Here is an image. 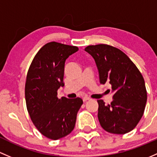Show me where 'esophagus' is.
<instances>
[{
  "mask_svg": "<svg viewBox=\"0 0 157 157\" xmlns=\"http://www.w3.org/2000/svg\"><path fill=\"white\" fill-rule=\"evenodd\" d=\"M90 99V98H88V97H84L83 99H82V100H83L84 102H86V101H89Z\"/></svg>",
  "mask_w": 157,
  "mask_h": 157,
  "instance_id": "34e87169",
  "label": "esophagus"
}]
</instances>
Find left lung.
Segmentation results:
<instances>
[{"instance_id": "obj_1", "label": "left lung", "mask_w": 157, "mask_h": 157, "mask_svg": "<svg viewBox=\"0 0 157 157\" xmlns=\"http://www.w3.org/2000/svg\"><path fill=\"white\" fill-rule=\"evenodd\" d=\"M85 51L94 59L100 82H109L113 93L110 104L98 100V116L101 127L118 135L131 132L141 119L147 103L141 73L126 54L114 47L90 45Z\"/></svg>"}]
</instances>
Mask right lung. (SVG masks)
<instances>
[{
  "mask_svg": "<svg viewBox=\"0 0 157 157\" xmlns=\"http://www.w3.org/2000/svg\"><path fill=\"white\" fill-rule=\"evenodd\" d=\"M78 51L77 47L55 41L46 44L35 56L27 73L25 95L31 119L43 135L52 140L72 132L83 103L80 98H57V90L64 86L66 59Z\"/></svg>",
  "mask_w": 157,
  "mask_h": 157,
  "instance_id": "right-lung-1",
  "label": "right lung"
}]
</instances>
